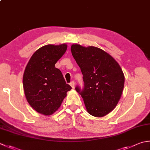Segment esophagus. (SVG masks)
Returning <instances> with one entry per match:
<instances>
[{
    "label": "esophagus",
    "mask_w": 150,
    "mask_h": 150,
    "mask_svg": "<svg viewBox=\"0 0 150 150\" xmlns=\"http://www.w3.org/2000/svg\"><path fill=\"white\" fill-rule=\"evenodd\" d=\"M69 84H70V86H71L72 88H75V82L74 81H72L71 83H70Z\"/></svg>",
    "instance_id": "obj_1"
}]
</instances>
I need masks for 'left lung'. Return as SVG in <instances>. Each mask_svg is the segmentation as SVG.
I'll list each match as a JSON object with an SVG mask.
<instances>
[{"instance_id": "8db88e82", "label": "left lung", "mask_w": 150, "mask_h": 150, "mask_svg": "<svg viewBox=\"0 0 150 150\" xmlns=\"http://www.w3.org/2000/svg\"><path fill=\"white\" fill-rule=\"evenodd\" d=\"M71 51L83 75L84 88L77 92L83 98L87 112L103 117L116 107L124 86L125 77L115 59L103 50L93 46L73 44Z\"/></svg>"}]
</instances>
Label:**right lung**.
<instances>
[{"mask_svg": "<svg viewBox=\"0 0 150 150\" xmlns=\"http://www.w3.org/2000/svg\"><path fill=\"white\" fill-rule=\"evenodd\" d=\"M66 43L43 46L32 54L23 78L25 95L38 113L49 116L57 111L71 89L55 64L65 53Z\"/></svg>", "mask_w": 150, "mask_h": 150, "instance_id": "1", "label": "right lung"}]
</instances>
